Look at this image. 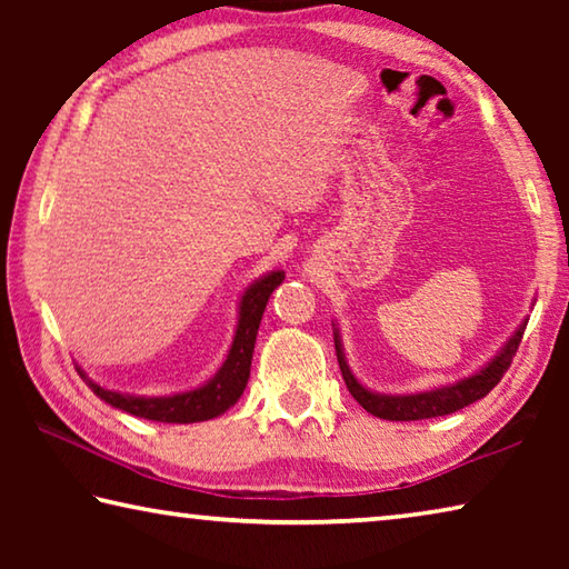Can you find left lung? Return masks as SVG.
<instances>
[{
  "label": "left lung",
  "instance_id": "obj_1",
  "mask_svg": "<svg viewBox=\"0 0 569 569\" xmlns=\"http://www.w3.org/2000/svg\"><path fill=\"white\" fill-rule=\"evenodd\" d=\"M527 329L525 323H519V329L512 333V339L505 343V349L499 351L492 361H489L485 369L471 373V377L461 379L457 383H449V387L421 391V393H403V397H391V393H377L361 387L359 381L346 363V356L341 349V336L339 329H333V343H336V356H339L341 377L349 387L351 397L361 403V407L373 413V417L387 419V421H419V419H435V417H447V413H455L459 409L469 407L479 399H485L489 391H492L499 381H502L505 371L512 363L515 353L519 349V341H522V333Z\"/></svg>",
  "mask_w": 569,
  "mask_h": 569
}]
</instances>
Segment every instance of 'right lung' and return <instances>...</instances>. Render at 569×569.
I'll return each instance as SVG.
<instances>
[{"label": "right lung", "instance_id": "right-lung-1", "mask_svg": "<svg viewBox=\"0 0 569 569\" xmlns=\"http://www.w3.org/2000/svg\"><path fill=\"white\" fill-rule=\"evenodd\" d=\"M283 271H271L263 278H258L256 283L246 288L243 298H240V311H238V326L233 336V346H230L226 363L220 366L218 373L203 387L186 391V393H172V397H134V393H120L102 389L100 383L84 377L88 387L98 393L102 401H108L110 407L122 409L132 413V417L162 421V423H192V421H208L216 419L226 409L233 407L243 393L248 377H250V359H253V346L256 333L261 326L266 303L276 286L283 283Z\"/></svg>", "mask_w": 569, "mask_h": 569}]
</instances>
